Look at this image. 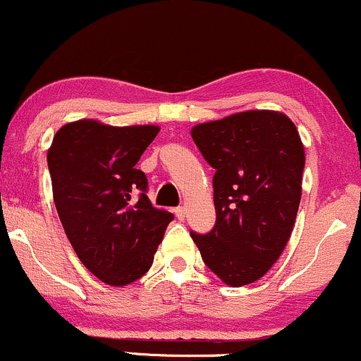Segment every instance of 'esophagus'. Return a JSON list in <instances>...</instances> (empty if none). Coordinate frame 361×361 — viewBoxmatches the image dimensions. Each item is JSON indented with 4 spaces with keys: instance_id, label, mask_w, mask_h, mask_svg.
I'll return each mask as SVG.
<instances>
[{
    "instance_id": "esophagus-1",
    "label": "esophagus",
    "mask_w": 361,
    "mask_h": 361,
    "mask_svg": "<svg viewBox=\"0 0 361 361\" xmlns=\"http://www.w3.org/2000/svg\"><path fill=\"white\" fill-rule=\"evenodd\" d=\"M174 214H176L178 219H185V214H187V209H185V207H176V209H174Z\"/></svg>"
}]
</instances>
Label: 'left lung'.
I'll list each match as a JSON object with an SVG mask.
<instances>
[{"mask_svg":"<svg viewBox=\"0 0 361 361\" xmlns=\"http://www.w3.org/2000/svg\"><path fill=\"white\" fill-rule=\"evenodd\" d=\"M192 138L216 169V224L190 233L205 265L233 288L260 279L290 240L305 149L295 123L277 111H245L200 123Z\"/></svg>","mask_w":361,"mask_h":361,"instance_id":"left-lung-1","label":"left lung"}]
</instances>
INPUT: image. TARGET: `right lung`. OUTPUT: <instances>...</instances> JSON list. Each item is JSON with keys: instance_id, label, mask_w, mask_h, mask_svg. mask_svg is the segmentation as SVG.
<instances>
[{"instance_id": "1", "label": "right lung", "mask_w": 361, "mask_h": 361, "mask_svg": "<svg viewBox=\"0 0 361 361\" xmlns=\"http://www.w3.org/2000/svg\"><path fill=\"white\" fill-rule=\"evenodd\" d=\"M159 126L66 123L47 150L54 205L80 262L109 286H126L152 265L173 214L147 197L135 164Z\"/></svg>"}]
</instances>
